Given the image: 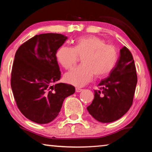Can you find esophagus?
Masks as SVG:
<instances>
[{
	"instance_id": "1",
	"label": "esophagus",
	"mask_w": 152,
	"mask_h": 152,
	"mask_svg": "<svg viewBox=\"0 0 152 152\" xmlns=\"http://www.w3.org/2000/svg\"><path fill=\"white\" fill-rule=\"evenodd\" d=\"M81 91H82V89L80 88H76V92H80Z\"/></svg>"
}]
</instances>
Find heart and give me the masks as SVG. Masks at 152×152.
<instances>
[{
    "mask_svg": "<svg viewBox=\"0 0 152 152\" xmlns=\"http://www.w3.org/2000/svg\"><path fill=\"white\" fill-rule=\"evenodd\" d=\"M83 56L82 64L73 68L65 75V80L76 86H82L97 76L109 74L117 63L116 48L107 45L103 40L94 36L83 37L76 41L74 48L61 46L56 52V58L65 69H70Z\"/></svg>",
    "mask_w": 152,
    "mask_h": 152,
    "instance_id": "obj_1",
    "label": "heart"
}]
</instances>
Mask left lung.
<instances>
[{
    "instance_id": "8db88e82",
    "label": "left lung",
    "mask_w": 152,
    "mask_h": 152,
    "mask_svg": "<svg viewBox=\"0 0 152 152\" xmlns=\"http://www.w3.org/2000/svg\"><path fill=\"white\" fill-rule=\"evenodd\" d=\"M137 77L132 53L126 47L107 78L94 90V98L87 107L91 116L101 123H111L122 117L132 105Z\"/></svg>"
}]
</instances>
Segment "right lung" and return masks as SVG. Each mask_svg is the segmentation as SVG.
Here are the masks:
<instances>
[{"instance_id": "right-lung-1", "label": "right lung", "mask_w": 152, "mask_h": 152, "mask_svg": "<svg viewBox=\"0 0 152 152\" xmlns=\"http://www.w3.org/2000/svg\"><path fill=\"white\" fill-rule=\"evenodd\" d=\"M67 39L58 33L37 35L15 53L11 88L20 111L31 121L51 122L58 115L64 99L75 92L70 84L57 83L61 72L56 52Z\"/></svg>"}]
</instances>
